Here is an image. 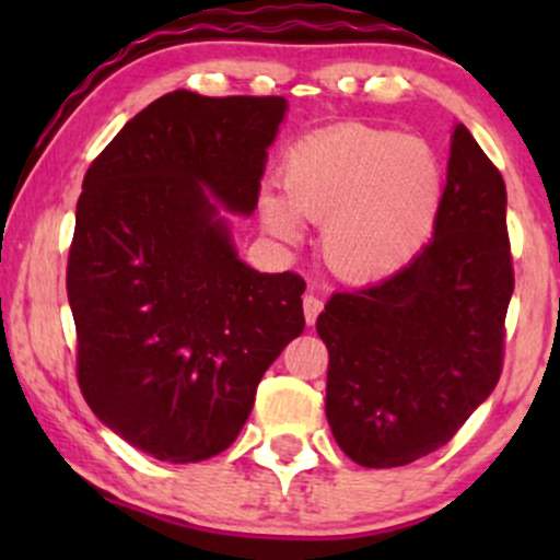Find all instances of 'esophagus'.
<instances>
[{"label":"esophagus","instance_id":"1","mask_svg":"<svg viewBox=\"0 0 560 560\" xmlns=\"http://www.w3.org/2000/svg\"><path fill=\"white\" fill-rule=\"evenodd\" d=\"M320 307H324V302H320L316 294H305V298H302V311H305L307 324H313V320L318 318Z\"/></svg>","mask_w":560,"mask_h":560}]
</instances>
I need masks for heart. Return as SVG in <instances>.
<instances>
[{"mask_svg":"<svg viewBox=\"0 0 560 560\" xmlns=\"http://www.w3.org/2000/svg\"><path fill=\"white\" fill-rule=\"evenodd\" d=\"M281 186L284 199L262 197L268 229L294 240L298 215L324 223L326 266L369 284L400 271L432 240L445 176L427 141L350 124L294 141Z\"/></svg>","mask_w":560,"mask_h":560,"instance_id":"1","label":"heart"}]
</instances>
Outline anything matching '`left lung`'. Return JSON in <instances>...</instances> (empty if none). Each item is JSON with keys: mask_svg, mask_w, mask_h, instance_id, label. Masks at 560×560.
Listing matches in <instances>:
<instances>
[{"mask_svg": "<svg viewBox=\"0 0 560 560\" xmlns=\"http://www.w3.org/2000/svg\"><path fill=\"white\" fill-rule=\"evenodd\" d=\"M511 294L505 182L458 124L427 247L389 279L337 292L316 320L326 419L347 458L395 468L447 445L498 384Z\"/></svg>", "mask_w": 560, "mask_h": 560, "instance_id": "8db88e82", "label": "left lung"}]
</instances>
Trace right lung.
<instances>
[{"label": "right lung", "instance_id": "right-lung-1", "mask_svg": "<svg viewBox=\"0 0 560 560\" xmlns=\"http://www.w3.org/2000/svg\"><path fill=\"white\" fill-rule=\"evenodd\" d=\"M284 96L171 92L83 176L68 255L79 387L96 419L171 464L223 453L262 374L305 329L302 276L236 258L231 213L258 208Z\"/></svg>", "mask_w": 560, "mask_h": 560}]
</instances>
